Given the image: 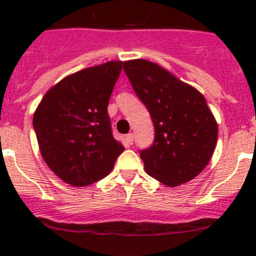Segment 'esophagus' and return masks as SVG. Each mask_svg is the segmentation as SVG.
<instances>
[{"mask_svg": "<svg viewBox=\"0 0 256 256\" xmlns=\"http://www.w3.org/2000/svg\"><path fill=\"white\" fill-rule=\"evenodd\" d=\"M124 141H126V146H132V144H133V134H132V133H128V134L126 136Z\"/></svg>", "mask_w": 256, "mask_h": 256, "instance_id": "esophagus-1", "label": "esophagus"}]
</instances>
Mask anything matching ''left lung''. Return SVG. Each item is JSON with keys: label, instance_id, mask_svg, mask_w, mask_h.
<instances>
[{"label": "left lung", "instance_id": "left-lung-1", "mask_svg": "<svg viewBox=\"0 0 256 256\" xmlns=\"http://www.w3.org/2000/svg\"><path fill=\"white\" fill-rule=\"evenodd\" d=\"M123 69L155 126L152 146L140 154L146 173L169 187L194 180L212 159L218 138L205 97L151 61H124Z\"/></svg>", "mask_w": 256, "mask_h": 256}]
</instances>
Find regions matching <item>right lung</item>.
<instances>
[{"mask_svg":"<svg viewBox=\"0 0 256 256\" xmlns=\"http://www.w3.org/2000/svg\"><path fill=\"white\" fill-rule=\"evenodd\" d=\"M122 61L79 70L51 87L33 115L40 155L60 180L84 187L106 177L124 151L108 105Z\"/></svg>","mask_w":256,"mask_h":256,"instance_id":"right-lung-1","label":"right lung"}]
</instances>
